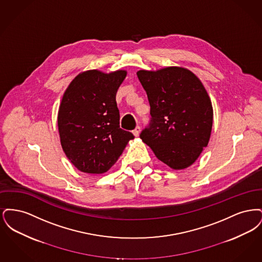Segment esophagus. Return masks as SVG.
I'll list each match as a JSON object with an SVG mask.
<instances>
[{"instance_id":"esophagus-1","label":"esophagus","mask_w":262,"mask_h":262,"mask_svg":"<svg viewBox=\"0 0 262 262\" xmlns=\"http://www.w3.org/2000/svg\"><path fill=\"white\" fill-rule=\"evenodd\" d=\"M139 133H140V127H139V126H137V127L133 130V134H134L135 137H138V136H139Z\"/></svg>"}]
</instances>
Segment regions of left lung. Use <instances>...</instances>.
Wrapping results in <instances>:
<instances>
[{
    "instance_id": "obj_1",
    "label": "left lung",
    "mask_w": 262,
    "mask_h": 262,
    "mask_svg": "<svg viewBox=\"0 0 262 262\" xmlns=\"http://www.w3.org/2000/svg\"><path fill=\"white\" fill-rule=\"evenodd\" d=\"M137 75L151 115L140 138L170 168L186 169L196 161L211 136L213 108L206 89L182 67L140 70Z\"/></svg>"
}]
</instances>
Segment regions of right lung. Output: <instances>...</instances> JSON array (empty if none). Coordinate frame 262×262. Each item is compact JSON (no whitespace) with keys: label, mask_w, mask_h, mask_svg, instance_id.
<instances>
[{"label":"right lung","mask_w":262,"mask_h":262,"mask_svg":"<svg viewBox=\"0 0 262 262\" xmlns=\"http://www.w3.org/2000/svg\"><path fill=\"white\" fill-rule=\"evenodd\" d=\"M126 71L89 70L66 89L58 112L62 150L77 170L102 174L110 170L134 135L120 127L116 94Z\"/></svg>","instance_id":"obj_1"}]
</instances>
